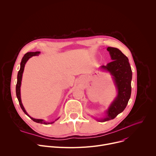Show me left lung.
<instances>
[{
	"label": "left lung",
	"mask_w": 156,
	"mask_h": 156,
	"mask_svg": "<svg viewBox=\"0 0 156 156\" xmlns=\"http://www.w3.org/2000/svg\"><path fill=\"white\" fill-rule=\"evenodd\" d=\"M112 61L101 68L109 72L114 77L118 90V95L107 111V117L98 120L104 122L115 119L126 108L131 96L132 71L128 59L119 49L115 48H107Z\"/></svg>",
	"instance_id": "8db88e82"
}]
</instances>
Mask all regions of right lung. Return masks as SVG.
<instances>
[{
    "label": "right lung",
    "instance_id": "1",
    "mask_svg": "<svg viewBox=\"0 0 156 156\" xmlns=\"http://www.w3.org/2000/svg\"><path fill=\"white\" fill-rule=\"evenodd\" d=\"M40 53V52H27L26 54H25V55L23 56V58L21 60V63H20V69L18 71V76H17V83L16 85V97L18 98L20 105L21 108V109L23 110V111L24 112V113L28 115L33 121L36 122V123H42V124H44V125H48V124H51L53 123L54 122H46L45 121H44L43 120L41 119H33L32 117H31L26 112V110L21 103V96H20V86H21V79H22V75H23V70H24V68H25V65L26 62L28 61V60L34 56V55H37ZM58 119H57V120H58Z\"/></svg>",
    "mask_w": 156,
    "mask_h": 156
}]
</instances>
